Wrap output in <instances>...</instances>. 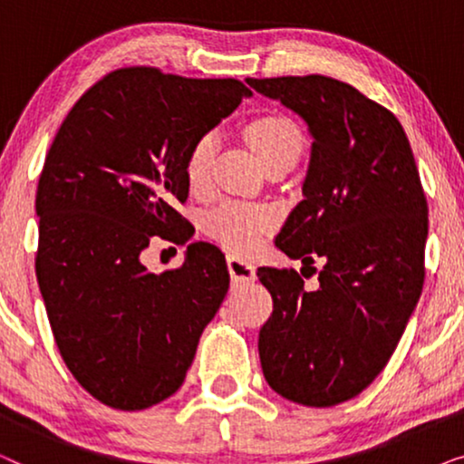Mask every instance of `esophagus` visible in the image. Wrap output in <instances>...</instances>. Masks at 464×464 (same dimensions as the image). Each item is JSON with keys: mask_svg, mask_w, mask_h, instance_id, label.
<instances>
[{"mask_svg": "<svg viewBox=\"0 0 464 464\" xmlns=\"http://www.w3.org/2000/svg\"><path fill=\"white\" fill-rule=\"evenodd\" d=\"M227 270H230L232 281L249 283V281H256L257 266L249 262V259H240L237 256H227Z\"/></svg>", "mask_w": 464, "mask_h": 464, "instance_id": "esophagus-1", "label": "esophagus"}]
</instances>
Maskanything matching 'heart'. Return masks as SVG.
I'll use <instances>...</instances> for the list:
<instances>
[{
    "instance_id": "1",
    "label": "heart",
    "mask_w": 464,
    "mask_h": 464,
    "mask_svg": "<svg viewBox=\"0 0 464 464\" xmlns=\"http://www.w3.org/2000/svg\"><path fill=\"white\" fill-rule=\"evenodd\" d=\"M245 135L259 160L266 162L283 151L302 150V135L291 120L283 116H264L246 124ZM218 148L213 132H205L194 141L186 158V177L194 188L205 186ZM276 224V215L268 207L246 202H224L208 213L207 230L227 249L245 253L256 249Z\"/></svg>"
}]
</instances>
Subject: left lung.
I'll return each mask as SVG.
<instances>
[{
	"mask_svg": "<svg viewBox=\"0 0 464 464\" xmlns=\"http://www.w3.org/2000/svg\"><path fill=\"white\" fill-rule=\"evenodd\" d=\"M297 113L313 135L295 205L275 245L313 268H257L272 314L259 361L278 395L332 408L373 382L401 340L424 283L429 207L403 126L357 88L325 75L246 78ZM316 270V268H313Z\"/></svg>",
	"mask_w": 464,
	"mask_h": 464,
	"instance_id": "1",
	"label": "left lung"
}]
</instances>
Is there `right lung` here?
Masks as SVG:
<instances>
[{
    "label": "right lung",
    "instance_id": "add662e5",
    "mask_svg": "<svg viewBox=\"0 0 464 464\" xmlns=\"http://www.w3.org/2000/svg\"><path fill=\"white\" fill-rule=\"evenodd\" d=\"M251 91L154 67L107 73L63 120L44 162L35 275L61 357L101 403L135 411L186 380L230 287L226 257L189 243L177 270L141 262L151 237L186 245L194 227L186 158Z\"/></svg>",
    "mask_w": 464,
    "mask_h": 464
}]
</instances>
